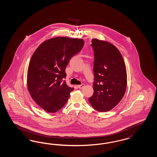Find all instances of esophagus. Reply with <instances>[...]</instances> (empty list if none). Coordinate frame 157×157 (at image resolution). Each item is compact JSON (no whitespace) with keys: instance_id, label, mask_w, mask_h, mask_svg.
<instances>
[{"instance_id":"obj_1","label":"esophagus","mask_w":157,"mask_h":157,"mask_svg":"<svg viewBox=\"0 0 157 157\" xmlns=\"http://www.w3.org/2000/svg\"><path fill=\"white\" fill-rule=\"evenodd\" d=\"M84 86H85V85H84V84H82L81 85H78V88H80V89H82V88Z\"/></svg>"}]
</instances>
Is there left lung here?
I'll return each mask as SVG.
<instances>
[{"label":"left lung","instance_id":"8db88e82","mask_svg":"<svg viewBox=\"0 0 157 157\" xmlns=\"http://www.w3.org/2000/svg\"><path fill=\"white\" fill-rule=\"evenodd\" d=\"M91 46L94 52V92L88 100L97 111H110L125 93L126 66L120 52L110 43L93 39Z\"/></svg>","mask_w":157,"mask_h":157}]
</instances>
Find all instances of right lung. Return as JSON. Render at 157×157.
I'll return each mask as SVG.
<instances>
[{
    "mask_svg": "<svg viewBox=\"0 0 157 157\" xmlns=\"http://www.w3.org/2000/svg\"><path fill=\"white\" fill-rule=\"evenodd\" d=\"M84 43L80 39L54 37L42 43L33 53L28 69V89L32 98L46 111L59 110L73 91L63 80L71 58L81 51Z\"/></svg>",
    "mask_w": 157,
    "mask_h": 157,
    "instance_id": "1",
    "label": "right lung"
}]
</instances>
